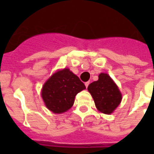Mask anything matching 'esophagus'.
Returning <instances> with one entry per match:
<instances>
[{
  "label": "esophagus",
  "instance_id": "1",
  "mask_svg": "<svg viewBox=\"0 0 154 154\" xmlns=\"http://www.w3.org/2000/svg\"><path fill=\"white\" fill-rule=\"evenodd\" d=\"M85 87H86V88H88V86H89V82H85Z\"/></svg>",
  "mask_w": 154,
  "mask_h": 154
}]
</instances>
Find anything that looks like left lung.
<instances>
[{
	"instance_id": "1",
	"label": "left lung",
	"mask_w": 154,
	"mask_h": 154,
	"mask_svg": "<svg viewBox=\"0 0 154 154\" xmlns=\"http://www.w3.org/2000/svg\"><path fill=\"white\" fill-rule=\"evenodd\" d=\"M88 90L94 100L97 109L100 112L110 114L119 105L122 94L118 87L107 73H101L97 82H92Z\"/></svg>"
}]
</instances>
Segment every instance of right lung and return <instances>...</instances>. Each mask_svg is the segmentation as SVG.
<instances>
[{"label":"right lung","instance_id":"add662e5","mask_svg":"<svg viewBox=\"0 0 154 154\" xmlns=\"http://www.w3.org/2000/svg\"><path fill=\"white\" fill-rule=\"evenodd\" d=\"M85 89L79 77L69 69L57 71L45 83L42 96L46 107L54 113H61L72 107L75 96Z\"/></svg>","mask_w":154,"mask_h":154}]
</instances>
